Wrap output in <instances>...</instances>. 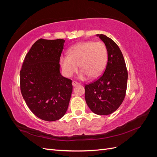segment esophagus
Here are the masks:
<instances>
[{"instance_id":"34e87169","label":"esophagus","mask_w":157,"mask_h":157,"mask_svg":"<svg viewBox=\"0 0 157 157\" xmlns=\"http://www.w3.org/2000/svg\"><path fill=\"white\" fill-rule=\"evenodd\" d=\"M78 84H79V83H78V82H76V81H73V82H72L73 86H77V85H78Z\"/></svg>"}]
</instances>
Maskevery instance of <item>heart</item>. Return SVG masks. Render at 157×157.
Masks as SVG:
<instances>
[{
    "instance_id": "heart-1",
    "label": "heart",
    "mask_w": 157,
    "mask_h": 157,
    "mask_svg": "<svg viewBox=\"0 0 157 157\" xmlns=\"http://www.w3.org/2000/svg\"><path fill=\"white\" fill-rule=\"evenodd\" d=\"M107 50L102 42L88 41L73 46L68 56H61L59 63L64 75L71 77L77 72L78 65L81 70L80 77H96L100 74L106 65Z\"/></svg>"
}]
</instances>
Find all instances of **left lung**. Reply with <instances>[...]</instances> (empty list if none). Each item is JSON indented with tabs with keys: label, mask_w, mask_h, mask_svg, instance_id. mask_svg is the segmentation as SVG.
<instances>
[{
	"label": "left lung",
	"mask_w": 157,
	"mask_h": 157,
	"mask_svg": "<svg viewBox=\"0 0 157 157\" xmlns=\"http://www.w3.org/2000/svg\"><path fill=\"white\" fill-rule=\"evenodd\" d=\"M107 50V63L102 75L85 85V99L91 111L108 115L120 107L126 96L128 71L119 47L110 38L97 35Z\"/></svg>",
	"instance_id": "left-lung-1"
}]
</instances>
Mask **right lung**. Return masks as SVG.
<instances>
[{"instance_id": "obj_1", "label": "right lung", "mask_w": 157, "mask_h": 157, "mask_svg": "<svg viewBox=\"0 0 157 157\" xmlns=\"http://www.w3.org/2000/svg\"><path fill=\"white\" fill-rule=\"evenodd\" d=\"M65 40H36L26 54L20 71L22 96L32 113L46 121L59 120L67 110L72 80L59 71Z\"/></svg>"}]
</instances>
